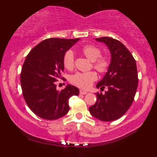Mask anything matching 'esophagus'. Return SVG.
Returning a JSON list of instances; mask_svg holds the SVG:
<instances>
[{"label":"esophagus","mask_w":157,"mask_h":157,"mask_svg":"<svg viewBox=\"0 0 157 157\" xmlns=\"http://www.w3.org/2000/svg\"><path fill=\"white\" fill-rule=\"evenodd\" d=\"M88 94V92L86 91V90H80V94H82V95H86V94Z\"/></svg>","instance_id":"34e87169"}]
</instances>
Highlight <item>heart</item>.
<instances>
[{
    "instance_id": "heart-1",
    "label": "heart",
    "mask_w": 157,
    "mask_h": 157,
    "mask_svg": "<svg viewBox=\"0 0 157 157\" xmlns=\"http://www.w3.org/2000/svg\"><path fill=\"white\" fill-rule=\"evenodd\" d=\"M82 52L88 60L93 62V67L99 72H104L109 67V60L107 57L101 56V50L94 45L88 44L82 48ZM64 67L67 69H72L74 67V54L71 50H69L64 54L63 58ZM97 77L95 72H77L71 77V83L83 89H88L91 86Z\"/></svg>"
}]
</instances>
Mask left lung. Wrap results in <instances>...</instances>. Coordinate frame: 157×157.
<instances>
[{"instance_id": "8db88e82", "label": "left lung", "mask_w": 157, "mask_h": 157, "mask_svg": "<svg viewBox=\"0 0 157 157\" xmlns=\"http://www.w3.org/2000/svg\"><path fill=\"white\" fill-rule=\"evenodd\" d=\"M108 48L111 55L107 71L97 84L105 94L97 93L95 105L89 107L90 115L102 121H113L124 116L132 104L138 84L137 65L128 49L110 37L96 39Z\"/></svg>"}]
</instances>
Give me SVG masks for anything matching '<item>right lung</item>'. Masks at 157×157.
<instances>
[{
  "instance_id": "right-lung-1",
  "label": "right lung",
  "mask_w": 157,
  "mask_h": 157,
  "mask_svg": "<svg viewBox=\"0 0 157 157\" xmlns=\"http://www.w3.org/2000/svg\"><path fill=\"white\" fill-rule=\"evenodd\" d=\"M80 39H45L30 51L22 67L20 82L29 108L43 119L56 120L69 110V99L79 94L77 87L67 85L56 89V81L64 69V54Z\"/></svg>"
}]
</instances>
